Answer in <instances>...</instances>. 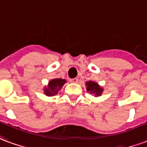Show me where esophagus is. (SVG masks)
<instances>
[{"label":"esophagus","mask_w":147,"mask_h":147,"mask_svg":"<svg viewBox=\"0 0 147 147\" xmlns=\"http://www.w3.org/2000/svg\"><path fill=\"white\" fill-rule=\"evenodd\" d=\"M79 81V79H77V78H74V79H70V82H72V83H77Z\"/></svg>","instance_id":"esophagus-1"}]
</instances>
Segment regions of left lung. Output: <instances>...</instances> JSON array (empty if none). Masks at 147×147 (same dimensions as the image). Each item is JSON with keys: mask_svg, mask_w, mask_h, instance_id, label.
I'll return each mask as SVG.
<instances>
[{"mask_svg": "<svg viewBox=\"0 0 147 147\" xmlns=\"http://www.w3.org/2000/svg\"><path fill=\"white\" fill-rule=\"evenodd\" d=\"M86 90L90 92V93L93 94L94 96H100L103 93V88L100 87L96 82L88 81L86 82Z\"/></svg>", "mask_w": 147, "mask_h": 147, "instance_id": "8db88e82", "label": "left lung"}]
</instances>
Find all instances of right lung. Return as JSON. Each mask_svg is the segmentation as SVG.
<instances>
[{
    "label": "right lung",
    "mask_w": 147,
    "mask_h": 147,
    "mask_svg": "<svg viewBox=\"0 0 147 147\" xmlns=\"http://www.w3.org/2000/svg\"><path fill=\"white\" fill-rule=\"evenodd\" d=\"M66 82L65 79H54L51 80L48 83L47 87H44L43 92L45 93V95L48 96H52L56 95L58 91H59L63 85Z\"/></svg>",
    "instance_id": "add662e5"
}]
</instances>
